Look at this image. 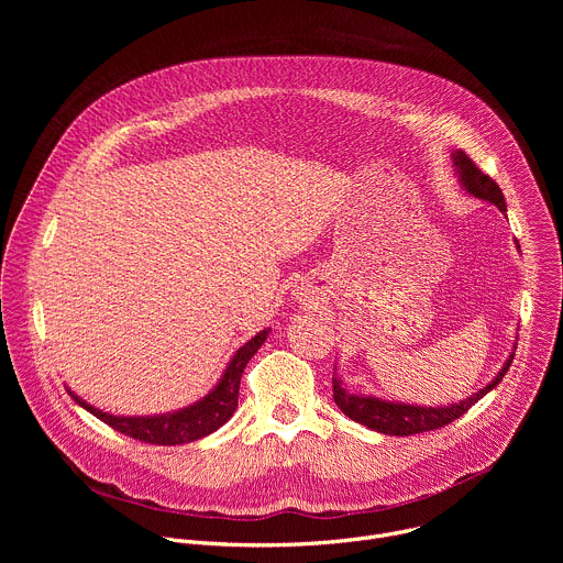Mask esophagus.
<instances>
[{"instance_id":"obj_1","label":"esophagus","mask_w":563,"mask_h":563,"mask_svg":"<svg viewBox=\"0 0 563 563\" xmlns=\"http://www.w3.org/2000/svg\"><path fill=\"white\" fill-rule=\"evenodd\" d=\"M300 296L305 298V300H311V296H309V291H300Z\"/></svg>"}]
</instances>
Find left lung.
<instances>
[{
	"label": "left lung",
	"instance_id": "obj_1",
	"mask_svg": "<svg viewBox=\"0 0 563 563\" xmlns=\"http://www.w3.org/2000/svg\"><path fill=\"white\" fill-rule=\"evenodd\" d=\"M452 165L456 169L463 191H467L470 196H474L478 200H486V202L499 207V211H506V198H504L499 185L490 176L481 172L463 151L456 148L452 153ZM517 250H519V243H517ZM515 350H517V343L512 345V352H510L508 361L504 363V367L497 372V376L484 389L470 394L467 398L459 400V404L432 408V406L404 404V400H385V398L369 396V394H352L343 387V380L339 374L332 376L334 400L345 417H350L352 421H356L374 432H380V434L410 437V434L439 430V428L452 423L454 419L463 417L474 404H478L481 398H484L490 389H495L504 380V376L510 369V363L515 358Z\"/></svg>",
	"mask_w": 563,
	"mask_h": 563
}]
</instances>
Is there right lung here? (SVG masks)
Segmentation results:
<instances>
[{"instance_id": "add662e5", "label": "right lung", "mask_w": 563, "mask_h": 563, "mask_svg": "<svg viewBox=\"0 0 563 563\" xmlns=\"http://www.w3.org/2000/svg\"><path fill=\"white\" fill-rule=\"evenodd\" d=\"M269 332L272 330L267 328V330L258 332L254 339H250L231 356V361H229L227 369L222 372L220 380L216 383V387L207 396L196 400L194 406L176 410V412L153 415V417H115V415L93 408L91 404H87V400H82L70 389H68V394L79 408H85L87 412H91L93 417H98L113 430H118L135 441H144V443H153V445L191 443V441H198V439L216 432L233 417V412L238 408L240 376H243L252 356L267 341Z\"/></svg>"}]
</instances>
